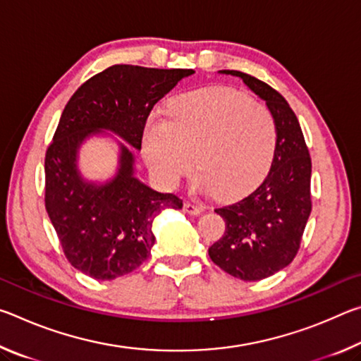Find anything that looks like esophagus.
<instances>
[{
  "mask_svg": "<svg viewBox=\"0 0 361 361\" xmlns=\"http://www.w3.org/2000/svg\"><path fill=\"white\" fill-rule=\"evenodd\" d=\"M183 210L189 213V215H200V212H202V207L197 205V204L185 202V205H183Z\"/></svg>",
  "mask_w": 361,
  "mask_h": 361,
  "instance_id": "obj_1",
  "label": "esophagus"
}]
</instances>
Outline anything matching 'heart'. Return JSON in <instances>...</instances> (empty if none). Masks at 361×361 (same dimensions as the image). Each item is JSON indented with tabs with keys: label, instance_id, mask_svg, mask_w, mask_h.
I'll list each match as a JSON object with an SVG mask.
<instances>
[{
	"label": "heart",
	"instance_id": "b5f03b06",
	"mask_svg": "<svg viewBox=\"0 0 361 361\" xmlns=\"http://www.w3.org/2000/svg\"><path fill=\"white\" fill-rule=\"evenodd\" d=\"M277 137L267 106L234 89L207 87L175 99L167 119L146 122L143 154L164 186L178 185L195 162V186L237 197L266 176Z\"/></svg>",
	"mask_w": 361,
	"mask_h": 361
}]
</instances>
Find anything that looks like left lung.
I'll use <instances>...</instances> for the list:
<instances>
[{
	"instance_id": "8db88e82",
	"label": "left lung",
	"mask_w": 361,
	"mask_h": 361,
	"mask_svg": "<svg viewBox=\"0 0 361 361\" xmlns=\"http://www.w3.org/2000/svg\"><path fill=\"white\" fill-rule=\"evenodd\" d=\"M240 78L266 102L277 124V149L264 181L247 197L215 212L224 219L221 239L209 248L212 261L229 276L256 282L282 271L295 258L312 210L307 145L296 114L271 85L242 71Z\"/></svg>"
}]
</instances>
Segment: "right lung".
Segmentation results:
<instances>
[{
	"instance_id": "obj_1",
	"label": "right lung",
	"mask_w": 361,
	"mask_h": 361,
	"mask_svg": "<svg viewBox=\"0 0 361 361\" xmlns=\"http://www.w3.org/2000/svg\"><path fill=\"white\" fill-rule=\"evenodd\" d=\"M192 70L113 65L87 79L66 103L44 159L47 215L73 267L97 280L126 276L148 259L156 237L152 221L183 200L157 192L133 175V152L142 148L152 106ZM109 130L120 144L118 173L105 185L85 182L77 170L83 140Z\"/></svg>"
}]
</instances>
